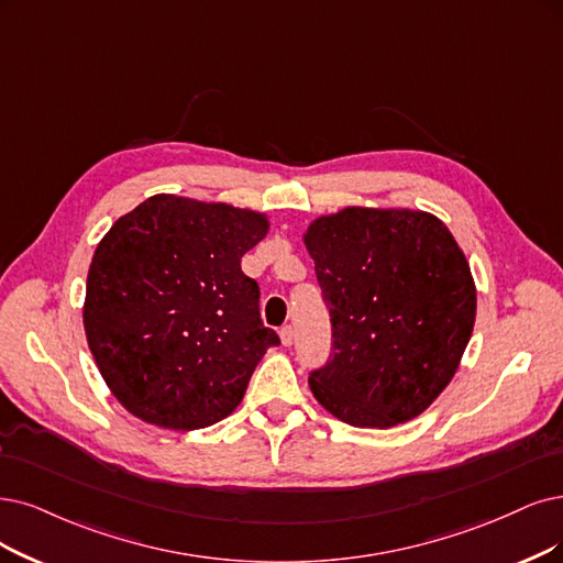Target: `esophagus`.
<instances>
[{
  "instance_id": "34e87169",
  "label": "esophagus",
  "mask_w": 563,
  "mask_h": 563,
  "mask_svg": "<svg viewBox=\"0 0 563 563\" xmlns=\"http://www.w3.org/2000/svg\"><path fill=\"white\" fill-rule=\"evenodd\" d=\"M280 341H283V345H292V341H295V331H292V327L289 324H285L283 329H280Z\"/></svg>"
}]
</instances>
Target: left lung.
Listing matches in <instances>:
<instances>
[{
  "instance_id": "8db88e82",
  "label": "left lung",
  "mask_w": 563,
  "mask_h": 563,
  "mask_svg": "<svg viewBox=\"0 0 563 563\" xmlns=\"http://www.w3.org/2000/svg\"><path fill=\"white\" fill-rule=\"evenodd\" d=\"M331 320V355L308 373L316 399L352 427L418 418L448 387L475 322L468 262L420 211L352 206L308 227Z\"/></svg>"
}]
</instances>
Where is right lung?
Here are the masks:
<instances>
[{
  "label": "right lung",
  "instance_id": "obj_1",
  "mask_svg": "<svg viewBox=\"0 0 563 563\" xmlns=\"http://www.w3.org/2000/svg\"><path fill=\"white\" fill-rule=\"evenodd\" d=\"M266 229L255 211L157 195L101 239L82 324L101 378L139 420L176 431L220 422L280 345L241 271Z\"/></svg>",
  "mask_w": 563,
  "mask_h": 563
}]
</instances>
